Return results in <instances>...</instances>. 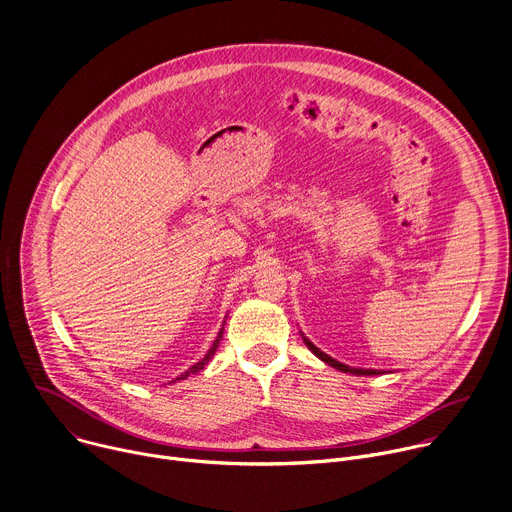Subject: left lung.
Masks as SVG:
<instances>
[{
    "mask_svg": "<svg viewBox=\"0 0 512 512\" xmlns=\"http://www.w3.org/2000/svg\"><path fill=\"white\" fill-rule=\"evenodd\" d=\"M301 337H303V342H305V346L321 360V362H325L327 366H331V368H335V370H339V372H350V374H356V376H372V374H384L382 370H366V368H352V366H346V364H342V362H337V360H333L331 356H327L325 352H321L309 337H305V333L301 331Z\"/></svg>",
    "mask_w": 512,
    "mask_h": 512,
    "instance_id": "obj_1",
    "label": "left lung"
}]
</instances>
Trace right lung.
I'll return each mask as SVG.
<instances>
[{"instance_id":"right-lung-1","label":"right lung","mask_w":512,"mask_h":512,"mask_svg":"<svg viewBox=\"0 0 512 512\" xmlns=\"http://www.w3.org/2000/svg\"><path fill=\"white\" fill-rule=\"evenodd\" d=\"M223 325H225V321H223ZM221 337H223V327L219 329V333H217V337H215V342L211 344V348L207 350V354L203 356V360H199L197 364H193V366H191V368H189L187 372H183L181 376H177V378H175L173 382H177V380H185L187 376H191V374H197V372H201V370H203V368H205V366L209 364V360L213 358V354L217 352V348H219V342H221Z\"/></svg>"}]
</instances>
